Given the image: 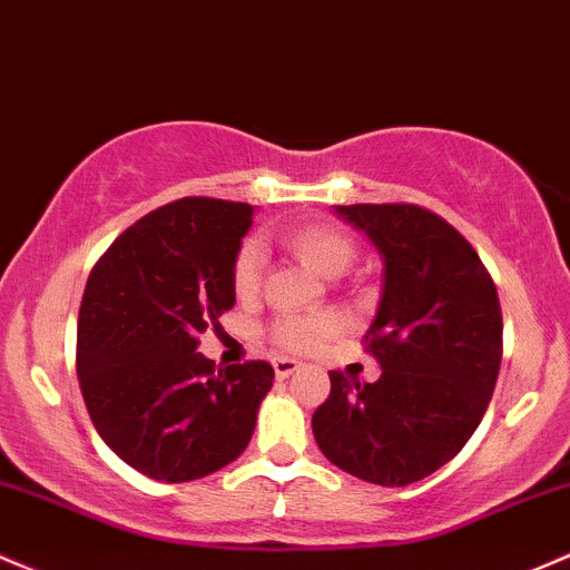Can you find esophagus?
<instances>
[{
	"mask_svg": "<svg viewBox=\"0 0 570 570\" xmlns=\"http://www.w3.org/2000/svg\"><path fill=\"white\" fill-rule=\"evenodd\" d=\"M298 368H302V363L293 361V357H277V361H274V374H277L279 380H285V376H291L293 371Z\"/></svg>",
	"mask_w": 570,
	"mask_h": 570,
	"instance_id": "1",
	"label": "esophagus"
}]
</instances>
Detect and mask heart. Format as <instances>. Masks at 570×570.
<instances>
[{"label":"heart","instance_id":"heart-1","mask_svg":"<svg viewBox=\"0 0 570 570\" xmlns=\"http://www.w3.org/2000/svg\"><path fill=\"white\" fill-rule=\"evenodd\" d=\"M283 245L320 277H336L355 258L353 239L331 223H304V226L287 228L283 232ZM261 272H264L261 245L245 242L234 258V291L239 296H250L258 291ZM334 328L336 323L331 317H285L274 325V336L287 350H309L320 338L334 334Z\"/></svg>","mask_w":570,"mask_h":570}]
</instances>
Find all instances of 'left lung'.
I'll return each mask as SVG.
<instances>
[{"instance_id":"obj_1","label":"left lung","mask_w":570,"mask_h":570,"mask_svg":"<svg viewBox=\"0 0 570 570\" xmlns=\"http://www.w3.org/2000/svg\"><path fill=\"white\" fill-rule=\"evenodd\" d=\"M338 217L380 253L382 296L366 331L376 382L331 371L312 433L342 471L382 488L420 482L474 436L495 390L503 317L474 247L417 204H350Z\"/></svg>"}]
</instances>
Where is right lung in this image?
<instances>
[{
  "label": "right lung",
  "instance_id": "obj_1",
  "mask_svg": "<svg viewBox=\"0 0 570 570\" xmlns=\"http://www.w3.org/2000/svg\"><path fill=\"white\" fill-rule=\"evenodd\" d=\"M253 207L153 209L96 261L78 315V380L94 428L139 474L190 482L245 452L272 390L266 361L215 368L199 336L236 302L232 268Z\"/></svg>",
  "mask_w": 570,
  "mask_h": 570
}]
</instances>
